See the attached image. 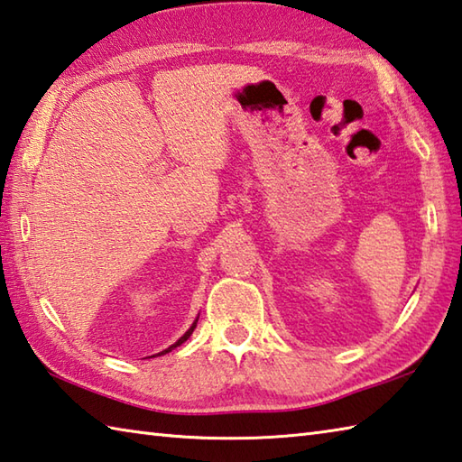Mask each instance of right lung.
I'll return each instance as SVG.
<instances>
[{
	"label": "right lung",
	"mask_w": 462,
	"mask_h": 462,
	"mask_svg": "<svg viewBox=\"0 0 462 462\" xmlns=\"http://www.w3.org/2000/svg\"><path fill=\"white\" fill-rule=\"evenodd\" d=\"M196 322H198V320H194V324H192V327H189V328H188V332L184 334V337H182V338H180V340L176 342V345H171L170 348H166V350H162V352H160V355H166V352H170L171 348H176V346H180V345H182V342H186V340H188L189 337H192V332H194V328H196Z\"/></svg>",
	"instance_id": "right-lung-1"
}]
</instances>
